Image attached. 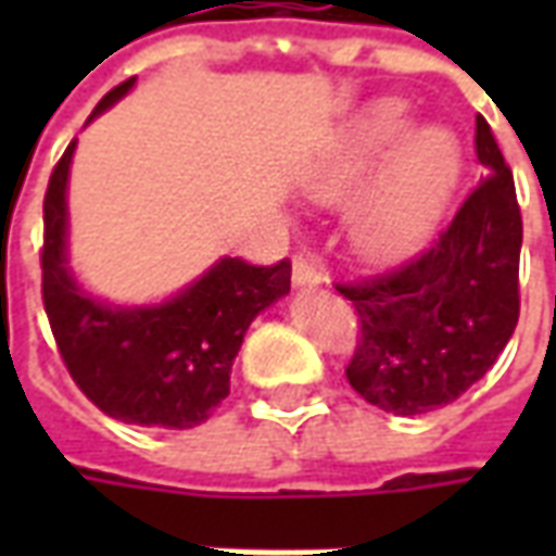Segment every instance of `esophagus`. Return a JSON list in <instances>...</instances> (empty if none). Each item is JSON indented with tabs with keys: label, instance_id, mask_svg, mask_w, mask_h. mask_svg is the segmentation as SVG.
<instances>
[{
	"label": "esophagus",
	"instance_id": "obj_1",
	"mask_svg": "<svg viewBox=\"0 0 556 556\" xmlns=\"http://www.w3.org/2000/svg\"><path fill=\"white\" fill-rule=\"evenodd\" d=\"M291 282H294V289H313V286L325 282V270L309 255H298L294 267H291Z\"/></svg>",
	"mask_w": 556,
	"mask_h": 556
}]
</instances>
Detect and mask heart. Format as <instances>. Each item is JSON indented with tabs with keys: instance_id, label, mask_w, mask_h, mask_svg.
<instances>
[{
	"instance_id": "obj_1",
	"label": "heart",
	"mask_w": 556,
	"mask_h": 556,
	"mask_svg": "<svg viewBox=\"0 0 556 556\" xmlns=\"http://www.w3.org/2000/svg\"><path fill=\"white\" fill-rule=\"evenodd\" d=\"M414 125L402 98L372 101L321 148L301 181L318 205H345L367 190L351 211L349 231L354 250L372 265L417 258L465 178V151L453 130Z\"/></svg>"
}]
</instances>
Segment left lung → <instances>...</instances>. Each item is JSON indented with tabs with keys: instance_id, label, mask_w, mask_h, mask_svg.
Listing matches in <instances>:
<instances>
[{
	"instance_id": "left-lung-1",
	"label": "left lung",
	"mask_w": 556,
	"mask_h": 556,
	"mask_svg": "<svg viewBox=\"0 0 556 556\" xmlns=\"http://www.w3.org/2000/svg\"><path fill=\"white\" fill-rule=\"evenodd\" d=\"M482 178L431 250L339 289L361 315L349 384L369 405L417 417L450 405L501 357L518 325L521 211L513 172L477 115Z\"/></svg>"
}]
</instances>
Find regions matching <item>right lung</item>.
Returning <instances> with one entry per match:
<instances>
[{"label": "right lung", "mask_w": 556, "mask_h": 556, "mask_svg": "<svg viewBox=\"0 0 556 556\" xmlns=\"http://www.w3.org/2000/svg\"><path fill=\"white\" fill-rule=\"evenodd\" d=\"M137 86L127 79L98 115ZM77 142L53 169L43 199V309L67 372L110 417L134 426L193 429L229 396L231 363L255 315L291 289V265H247L223 255L157 303H115L83 289L71 267L67 181Z\"/></svg>", "instance_id": "right-lung-1"}]
</instances>
